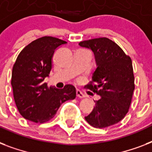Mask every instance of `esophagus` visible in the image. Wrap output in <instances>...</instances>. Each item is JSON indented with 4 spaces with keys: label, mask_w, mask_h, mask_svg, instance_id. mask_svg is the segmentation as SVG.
Instances as JSON below:
<instances>
[{
    "label": "esophagus",
    "mask_w": 152,
    "mask_h": 152,
    "mask_svg": "<svg viewBox=\"0 0 152 152\" xmlns=\"http://www.w3.org/2000/svg\"><path fill=\"white\" fill-rule=\"evenodd\" d=\"M76 95H77V97L79 98H84L85 97V95L83 94L80 90H79V89H76Z\"/></svg>",
    "instance_id": "1"
}]
</instances>
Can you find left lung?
I'll list each match as a JSON object with an SVG mask.
<instances>
[{
  "label": "left lung",
  "instance_id": "obj_1",
  "mask_svg": "<svg viewBox=\"0 0 152 152\" xmlns=\"http://www.w3.org/2000/svg\"><path fill=\"white\" fill-rule=\"evenodd\" d=\"M79 45L95 54L97 69L87 88L100 95L85 120L97 129L115 125L129 112L135 89L131 57L107 38L90 39Z\"/></svg>",
  "mask_w": 152,
  "mask_h": 152
}]
</instances>
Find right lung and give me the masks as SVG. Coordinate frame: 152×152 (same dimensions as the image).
<instances>
[{
	"mask_svg": "<svg viewBox=\"0 0 152 152\" xmlns=\"http://www.w3.org/2000/svg\"><path fill=\"white\" fill-rule=\"evenodd\" d=\"M65 41L44 36L31 42L18 55L12 72L13 96L22 117L35 123L52 119L63 102L74 99L76 88L67 84L62 89L44 82L52 69L55 50Z\"/></svg>",
	"mask_w": 152,
	"mask_h": 152,
	"instance_id": "right-lung-1",
	"label": "right lung"
}]
</instances>
